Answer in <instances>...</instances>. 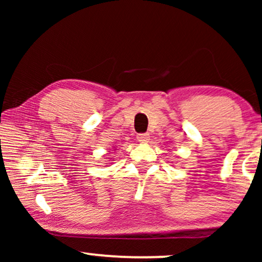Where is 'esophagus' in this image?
Returning <instances> with one entry per match:
<instances>
[{
  "instance_id": "34e87169",
  "label": "esophagus",
  "mask_w": 262,
  "mask_h": 262,
  "mask_svg": "<svg viewBox=\"0 0 262 262\" xmlns=\"http://www.w3.org/2000/svg\"><path fill=\"white\" fill-rule=\"evenodd\" d=\"M137 139L142 143H146V142H149L150 137L148 134H139V135H137Z\"/></svg>"
}]
</instances>
